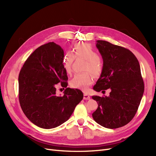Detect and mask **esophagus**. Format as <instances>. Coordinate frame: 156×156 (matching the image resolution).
Masks as SVG:
<instances>
[{"instance_id":"1","label":"esophagus","mask_w":156,"mask_h":156,"mask_svg":"<svg viewBox=\"0 0 156 156\" xmlns=\"http://www.w3.org/2000/svg\"><path fill=\"white\" fill-rule=\"evenodd\" d=\"M90 98V96L88 95V94H87V93L84 94V97H83L84 100H89Z\"/></svg>"}]
</instances>
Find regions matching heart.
<instances>
[{"mask_svg":"<svg viewBox=\"0 0 156 156\" xmlns=\"http://www.w3.org/2000/svg\"><path fill=\"white\" fill-rule=\"evenodd\" d=\"M75 55L71 52L66 53L62 58V66L67 73L72 71V66L75 57L83 58L87 60L84 65V71H90L94 74L101 72V66L100 61V55L88 44H77L74 46ZM92 77L88 72L75 74L70 81V85L74 88L81 89L83 91L88 90L92 83Z\"/></svg>","mask_w":156,"mask_h":156,"instance_id":"heart-1","label":"heart"}]
</instances>
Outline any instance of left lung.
<instances>
[{
	"mask_svg": "<svg viewBox=\"0 0 156 156\" xmlns=\"http://www.w3.org/2000/svg\"><path fill=\"white\" fill-rule=\"evenodd\" d=\"M96 47L103 61V69L93 89H111L108 96H93L98 108L92 117L109 129L122 127L133 119L140 105L144 86L137 58L129 49L98 40Z\"/></svg>",
	"mask_w": 156,
	"mask_h": 156,
	"instance_id": "8db88e82",
	"label": "left lung"
}]
</instances>
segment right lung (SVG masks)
Instances as JSON below:
<instances>
[{"label": "right lung", "mask_w": 156, "mask_h": 156, "mask_svg": "<svg viewBox=\"0 0 156 156\" xmlns=\"http://www.w3.org/2000/svg\"><path fill=\"white\" fill-rule=\"evenodd\" d=\"M64 56L62 48L54 42L41 45L27 59L19 75L21 107L28 119L41 128L62 124L83 98L77 88H67L63 96H56V84L68 86Z\"/></svg>", "instance_id": "1"}]
</instances>
